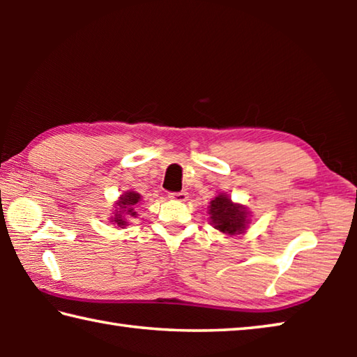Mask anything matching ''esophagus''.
I'll use <instances>...</instances> for the list:
<instances>
[{
	"label": "esophagus",
	"instance_id": "34e87169",
	"mask_svg": "<svg viewBox=\"0 0 357 357\" xmlns=\"http://www.w3.org/2000/svg\"><path fill=\"white\" fill-rule=\"evenodd\" d=\"M170 198H173V200H178V202H185L187 198H189V193L181 190V192H172L170 193Z\"/></svg>",
	"mask_w": 357,
	"mask_h": 357
}]
</instances>
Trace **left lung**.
<instances>
[{"label":"left lung","instance_id":"left-lung-1","mask_svg":"<svg viewBox=\"0 0 357 357\" xmlns=\"http://www.w3.org/2000/svg\"><path fill=\"white\" fill-rule=\"evenodd\" d=\"M211 220L217 229L227 234L243 233L247 223V213L243 206L231 203L228 197L219 195L211 202Z\"/></svg>","mask_w":357,"mask_h":357}]
</instances>
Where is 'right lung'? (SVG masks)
<instances>
[{
    "label": "right lung",
    "mask_w": 357,
    "mask_h": 357,
    "mask_svg": "<svg viewBox=\"0 0 357 357\" xmlns=\"http://www.w3.org/2000/svg\"><path fill=\"white\" fill-rule=\"evenodd\" d=\"M140 202V195H138L137 192H126L124 195H121L118 204V209H116V214L114 217H112V222L116 223L118 227L123 228L124 225H128V220L130 217H135V204Z\"/></svg>",
    "instance_id": "1"
}]
</instances>
